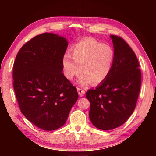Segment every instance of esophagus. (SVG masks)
Segmentation results:
<instances>
[{
	"instance_id": "1",
	"label": "esophagus",
	"mask_w": 156,
	"mask_h": 156,
	"mask_svg": "<svg viewBox=\"0 0 156 156\" xmlns=\"http://www.w3.org/2000/svg\"><path fill=\"white\" fill-rule=\"evenodd\" d=\"M77 90H78V94L80 97H82V96H84L85 94V90L84 89H82L81 88H77Z\"/></svg>"
}]
</instances>
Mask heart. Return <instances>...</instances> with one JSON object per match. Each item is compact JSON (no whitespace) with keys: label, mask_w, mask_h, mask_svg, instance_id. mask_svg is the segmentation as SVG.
Wrapping results in <instances>:
<instances>
[{"label":"heart","mask_w":156,"mask_h":156,"mask_svg":"<svg viewBox=\"0 0 156 156\" xmlns=\"http://www.w3.org/2000/svg\"><path fill=\"white\" fill-rule=\"evenodd\" d=\"M115 58L113 49L92 38H85L74 45L72 55L66 53L62 58L64 75L69 80L83 73L78 83L82 86L101 83L108 77Z\"/></svg>","instance_id":"obj_1"}]
</instances>
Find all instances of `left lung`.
I'll list each match as a JSON object with an SVG mask.
<instances>
[{"label": "left lung", "instance_id": "8db88e82", "mask_svg": "<svg viewBox=\"0 0 156 156\" xmlns=\"http://www.w3.org/2000/svg\"><path fill=\"white\" fill-rule=\"evenodd\" d=\"M115 58L110 74L86 97L90 103L92 123L102 130L122 125L130 117L140 94L141 74L134 51L123 39L111 35Z\"/></svg>", "mask_w": 156, "mask_h": 156}]
</instances>
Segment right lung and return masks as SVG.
Instances as JSON below:
<instances>
[{
  "mask_svg": "<svg viewBox=\"0 0 156 156\" xmlns=\"http://www.w3.org/2000/svg\"><path fill=\"white\" fill-rule=\"evenodd\" d=\"M68 41L44 33L20 49L13 65V88L23 115L43 130L65 124L77 101V89L62 73Z\"/></svg>",
  "mask_w": 156,
  "mask_h": 156,
  "instance_id": "add662e5",
  "label": "right lung"
}]
</instances>
